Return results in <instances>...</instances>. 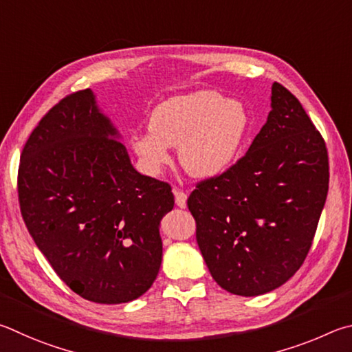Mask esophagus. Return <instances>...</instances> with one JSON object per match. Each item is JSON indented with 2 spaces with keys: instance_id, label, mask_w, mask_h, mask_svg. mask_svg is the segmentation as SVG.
Segmentation results:
<instances>
[{
  "instance_id": "1",
  "label": "esophagus",
  "mask_w": 352,
  "mask_h": 352,
  "mask_svg": "<svg viewBox=\"0 0 352 352\" xmlns=\"http://www.w3.org/2000/svg\"><path fill=\"white\" fill-rule=\"evenodd\" d=\"M175 201H176V206L184 208L187 204V193L182 192V190H177L175 188Z\"/></svg>"
}]
</instances>
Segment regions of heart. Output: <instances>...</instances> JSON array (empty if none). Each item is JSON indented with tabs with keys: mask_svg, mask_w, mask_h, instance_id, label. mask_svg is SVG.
Returning <instances> with one entry per match:
<instances>
[{
	"mask_svg": "<svg viewBox=\"0 0 352 352\" xmlns=\"http://www.w3.org/2000/svg\"><path fill=\"white\" fill-rule=\"evenodd\" d=\"M243 103L217 91L176 96L151 111L146 134H135L133 148L151 168L168 162L166 146H177L190 176L206 179L226 171L236 159L248 133Z\"/></svg>",
	"mask_w": 352,
	"mask_h": 352,
	"instance_id": "b5f03b06",
	"label": "heart"
}]
</instances>
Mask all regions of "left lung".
Instances as JSON below:
<instances>
[{"instance_id":"obj_1","label":"left lung","mask_w":352,"mask_h":352,"mask_svg":"<svg viewBox=\"0 0 352 352\" xmlns=\"http://www.w3.org/2000/svg\"><path fill=\"white\" fill-rule=\"evenodd\" d=\"M270 100L249 151L187 199L213 280L243 297L274 291L301 267L329 188L324 139L298 98L275 82Z\"/></svg>"}]
</instances>
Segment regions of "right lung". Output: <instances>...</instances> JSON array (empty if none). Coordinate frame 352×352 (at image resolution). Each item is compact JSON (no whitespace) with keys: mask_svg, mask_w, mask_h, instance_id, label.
<instances>
[{"mask_svg":"<svg viewBox=\"0 0 352 352\" xmlns=\"http://www.w3.org/2000/svg\"><path fill=\"white\" fill-rule=\"evenodd\" d=\"M96 107L91 89L54 104L24 144L18 202L55 274L85 300L140 297L162 263L159 223L175 206L168 182L144 176Z\"/></svg>","mask_w":352,"mask_h":352,"instance_id":"right-lung-1","label":"right lung"}]
</instances>
